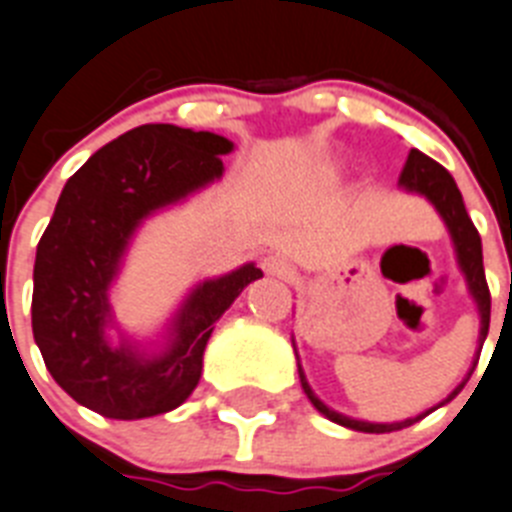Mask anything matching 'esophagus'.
<instances>
[{"label":"esophagus","mask_w":512,"mask_h":512,"mask_svg":"<svg viewBox=\"0 0 512 512\" xmlns=\"http://www.w3.org/2000/svg\"><path fill=\"white\" fill-rule=\"evenodd\" d=\"M263 270L268 276H276V278H289L294 273V265L286 255H268L263 260Z\"/></svg>","instance_id":"esophagus-1"}]
</instances>
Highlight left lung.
Masks as SVG:
<instances>
[{"instance_id":"obj_1","label":"left lung","mask_w":512,"mask_h":512,"mask_svg":"<svg viewBox=\"0 0 512 512\" xmlns=\"http://www.w3.org/2000/svg\"><path fill=\"white\" fill-rule=\"evenodd\" d=\"M398 184H401L403 190L419 192V195L427 197L429 203L435 205L437 213L442 216L445 226H448L450 236H453V244H455V255H458V265H461L463 276H466V283H468V291H471L476 307H479V317H482L479 343H484V338H487V333H489V307H492V296H489L487 276H484L482 236H479L476 226L471 223V218H468L461 190L455 187L453 176L442 169L440 163L432 161V158L424 156L422 150H416V148H411L409 161H406V166H403ZM296 359H299V356H296ZM474 367H471V372H474ZM471 372L466 375V380L471 377ZM299 380H302V388H304V393H307L309 401H312V406H315L322 416H328L330 422L341 424V427L356 429V432H375V435L411 427V424H416L419 419H424L429 411L440 409V406H445L448 401H453L455 395L463 390V385H466V380H463L461 385H458V388H455L448 398H445V401L437 403L435 409L424 411V414L411 416V419H403V422H393V424H372V422H359V419H351V416H343V414H338V411L328 409V406H325V403H322L315 393H312V388H309L302 364H299Z\"/></svg>"}]
</instances>
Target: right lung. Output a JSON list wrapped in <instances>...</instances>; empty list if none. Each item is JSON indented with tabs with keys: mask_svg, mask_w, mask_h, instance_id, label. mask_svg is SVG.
<instances>
[{
	"mask_svg": "<svg viewBox=\"0 0 512 512\" xmlns=\"http://www.w3.org/2000/svg\"><path fill=\"white\" fill-rule=\"evenodd\" d=\"M234 143L176 124H143L96 150L67 179L36 249L33 338L46 369L85 409L109 419H145L182 406L200 382L218 317L247 283L252 263L203 281L176 312L166 349L111 346L109 289L137 226L223 174Z\"/></svg>",
	"mask_w": 512,
	"mask_h": 512,
	"instance_id": "1",
	"label": "right lung"
}]
</instances>
